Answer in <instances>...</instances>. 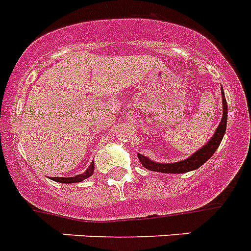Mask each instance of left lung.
Segmentation results:
<instances>
[{"mask_svg": "<svg viewBox=\"0 0 251 251\" xmlns=\"http://www.w3.org/2000/svg\"><path fill=\"white\" fill-rule=\"evenodd\" d=\"M222 104H224V113H222L221 123H220L219 127L216 128V132L212 136L208 143L204 145L203 148L198 150L197 152H195L193 155L189 156L186 160H182V162L177 163H169V164H162V163H155L151 162L150 159H148L147 156L138 154V158L140 160L141 164L144 165V168H147L149 171L152 172H160V173H187L189 171H195L197 168L201 167L202 164L208 160L211 156L213 155V152L216 151V149L219 148L220 143H221L222 138L226 132V123H227V102H226L225 95L222 92Z\"/></svg>", "mask_w": 251, "mask_h": 251, "instance_id": "obj_1", "label": "left lung"}]
</instances>
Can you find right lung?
<instances>
[{"label": "right lung", "instance_id": "right-lung-1", "mask_svg": "<svg viewBox=\"0 0 251 251\" xmlns=\"http://www.w3.org/2000/svg\"><path fill=\"white\" fill-rule=\"evenodd\" d=\"M93 169H95V163H91L89 168L84 172L83 174H79V176H75V177H71V178H63V177H53L51 179L55 180V182H60V183H78L84 180L86 178L91 177L93 174Z\"/></svg>", "mask_w": 251, "mask_h": 251}]
</instances>
